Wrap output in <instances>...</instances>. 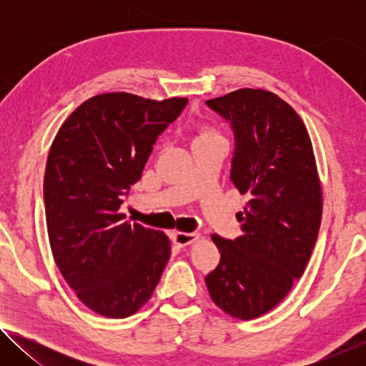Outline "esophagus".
I'll return each mask as SVG.
<instances>
[{
    "instance_id": "34e87169",
    "label": "esophagus",
    "mask_w": 366,
    "mask_h": 366,
    "mask_svg": "<svg viewBox=\"0 0 366 366\" xmlns=\"http://www.w3.org/2000/svg\"><path fill=\"white\" fill-rule=\"evenodd\" d=\"M197 239H198L197 232H176L172 235V240H174V244H177L179 247L190 245L192 242H195Z\"/></svg>"
}]
</instances>
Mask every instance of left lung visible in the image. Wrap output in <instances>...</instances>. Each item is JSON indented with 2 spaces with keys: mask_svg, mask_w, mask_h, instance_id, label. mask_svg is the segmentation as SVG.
I'll list each match as a JSON object with an SVG mask.
<instances>
[{
  "mask_svg": "<svg viewBox=\"0 0 366 366\" xmlns=\"http://www.w3.org/2000/svg\"><path fill=\"white\" fill-rule=\"evenodd\" d=\"M207 107L232 129L231 181L250 200L239 213L242 235H212L221 259L205 282L222 312L253 320L289 294L317 242L323 198L313 147L300 116L271 92L240 89Z\"/></svg>",
  "mask_w": 366,
  "mask_h": 366,
  "instance_id": "1",
  "label": "left lung"
}]
</instances>
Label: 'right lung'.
Masks as SVG:
<instances>
[{"instance_id": "add662e5", "label": "right lung", "mask_w": 366, "mask_h": 366, "mask_svg": "<svg viewBox=\"0 0 366 366\" xmlns=\"http://www.w3.org/2000/svg\"><path fill=\"white\" fill-rule=\"evenodd\" d=\"M187 102L122 92L97 95L54 137L43 182L49 245L66 282L102 317L137 312L171 257L168 235L124 221L119 208L158 135Z\"/></svg>"}]
</instances>
